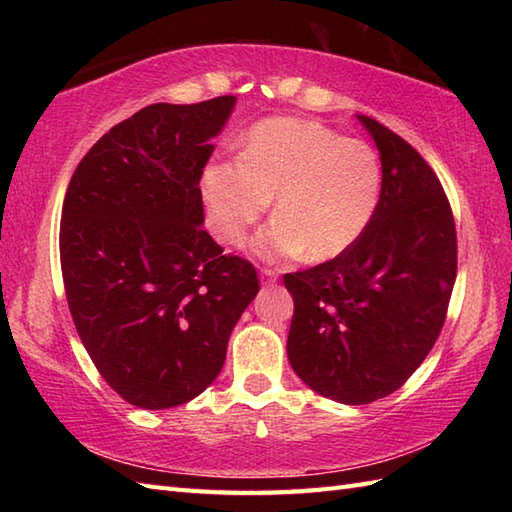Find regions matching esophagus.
<instances>
[{"mask_svg": "<svg viewBox=\"0 0 512 512\" xmlns=\"http://www.w3.org/2000/svg\"><path fill=\"white\" fill-rule=\"evenodd\" d=\"M262 281H264V284H275V281H277V273H275V270L264 268V270H262Z\"/></svg>", "mask_w": 512, "mask_h": 512, "instance_id": "34e87169", "label": "esophagus"}]
</instances>
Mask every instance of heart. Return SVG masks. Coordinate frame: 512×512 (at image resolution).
Instances as JSON below:
<instances>
[{"label":"heart","instance_id":"1","mask_svg":"<svg viewBox=\"0 0 512 512\" xmlns=\"http://www.w3.org/2000/svg\"><path fill=\"white\" fill-rule=\"evenodd\" d=\"M376 151L308 118H268L250 129L237 160H211L202 171L206 222L224 244H239L270 206L277 217L250 242L277 262L343 255L372 222L380 198Z\"/></svg>","mask_w":512,"mask_h":512}]
</instances>
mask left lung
<instances>
[{
  "instance_id": "obj_1",
  "label": "left lung",
  "mask_w": 512,
  "mask_h": 512,
  "mask_svg": "<svg viewBox=\"0 0 512 512\" xmlns=\"http://www.w3.org/2000/svg\"><path fill=\"white\" fill-rule=\"evenodd\" d=\"M380 154V198L356 244L286 275L295 301L288 361L317 394L369 405L431 352L458 273L451 206L436 173L398 134L358 116Z\"/></svg>"
}]
</instances>
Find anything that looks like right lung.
Instances as JSON below:
<instances>
[{"label":"right lung","mask_w":512,"mask_h":512,"mask_svg":"<svg viewBox=\"0 0 512 512\" xmlns=\"http://www.w3.org/2000/svg\"><path fill=\"white\" fill-rule=\"evenodd\" d=\"M235 96L154 103L112 127L79 162L63 200L68 306L118 396L171 409L220 374L257 273L204 231L200 178Z\"/></svg>","instance_id":"1"}]
</instances>
